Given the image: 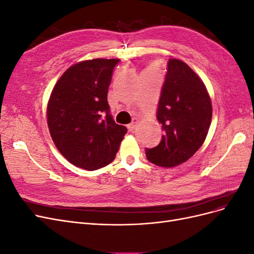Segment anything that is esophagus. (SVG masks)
I'll list each match as a JSON object with an SVG mask.
<instances>
[{
	"mask_svg": "<svg viewBox=\"0 0 254 254\" xmlns=\"http://www.w3.org/2000/svg\"><path fill=\"white\" fill-rule=\"evenodd\" d=\"M137 123H139V119L134 118V119L132 120V122L130 123V124L127 125V128L129 129V131H133V130H134L135 127H136V125H137Z\"/></svg>",
	"mask_w": 254,
	"mask_h": 254,
	"instance_id": "1",
	"label": "esophagus"
}]
</instances>
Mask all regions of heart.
I'll return each instance as SVG.
<instances>
[{"instance_id": "1", "label": "heart", "mask_w": 254, "mask_h": 254, "mask_svg": "<svg viewBox=\"0 0 254 254\" xmlns=\"http://www.w3.org/2000/svg\"><path fill=\"white\" fill-rule=\"evenodd\" d=\"M157 66H158V63L157 61H153V63H151L147 68H146L145 72H155L157 70Z\"/></svg>"}]
</instances>
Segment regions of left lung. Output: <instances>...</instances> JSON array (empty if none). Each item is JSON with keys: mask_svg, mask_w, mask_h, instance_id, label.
Wrapping results in <instances>:
<instances>
[{"mask_svg": "<svg viewBox=\"0 0 254 254\" xmlns=\"http://www.w3.org/2000/svg\"><path fill=\"white\" fill-rule=\"evenodd\" d=\"M157 119L164 134L160 144L146 148V157L161 167L188 161L201 147L212 120V103L203 81L180 59L171 58L161 92Z\"/></svg>", "mask_w": 254, "mask_h": 254, "instance_id": "1", "label": "left lung"}]
</instances>
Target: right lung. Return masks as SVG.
<instances>
[{"mask_svg": "<svg viewBox=\"0 0 254 254\" xmlns=\"http://www.w3.org/2000/svg\"><path fill=\"white\" fill-rule=\"evenodd\" d=\"M119 59L80 61L61 75L51 93L47 118L54 144L68 162L87 171L110 164L127 128L118 125L107 101Z\"/></svg>", "mask_w": 254, "mask_h": 254, "instance_id": "add662e5", "label": "right lung"}]
</instances>
